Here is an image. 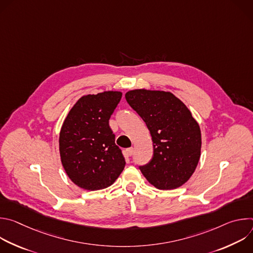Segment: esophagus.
I'll return each instance as SVG.
<instances>
[{"mask_svg":"<svg viewBox=\"0 0 253 253\" xmlns=\"http://www.w3.org/2000/svg\"><path fill=\"white\" fill-rule=\"evenodd\" d=\"M126 153H127V155L128 156H132L133 155V153H134V148H128V149H126Z\"/></svg>","mask_w":253,"mask_h":253,"instance_id":"1","label":"esophagus"}]
</instances>
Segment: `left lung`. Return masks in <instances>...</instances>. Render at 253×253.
Listing matches in <instances>:
<instances>
[{"instance_id":"1","label":"left lung","mask_w":253,"mask_h":253,"mask_svg":"<svg viewBox=\"0 0 253 253\" xmlns=\"http://www.w3.org/2000/svg\"><path fill=\"white\" fill-rule=\"evenodd\" d=\"M125 98L153 141V157L139 167L142 174L158 189L182 186L194 173L201 151L200 127L191 112L170 92L136 89Z\"/></svg>"}]
</instances>
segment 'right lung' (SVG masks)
I'll use <instances>...</instances> for the list:
<instances>
[{
    "mask_svg": "<svg viewBox=\"0 0 253 253\" xmlns=\"http://www.w3.org/2000/svg\"><path fill=\"white\" fill-rule=\"evenodd\" d=\"M122 97L105 91L81 97L68 113L59 137L62 165L77 186L100 190L112 185L125 167L109 119Z\"/></svg>",
    "mask_w": 253,
    "mask_h": 253,
    "instance_id": "1",
    "label": "right lung"
}]
</instances>
